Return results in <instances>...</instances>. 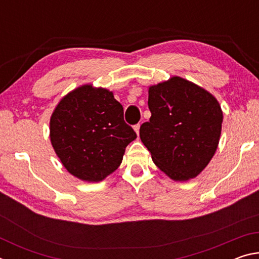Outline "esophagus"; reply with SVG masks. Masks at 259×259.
Returning <instances> with one entry per match:
<instances>
[{
  "mask_svg": "<svg viewBox=\"0 0 259 259\" xmlns=\"http://www.w3.org/2000/svg\"><path fill=\"white\" fill-rule=\"evenodd\" d=\"M139 128H140V124H139V123H138V124H136V125L134 126V129H135L136 134H137V135H139Z\"/></svg>",
  "mask_w": 259,
  "mask_h": 259,
  "instance_id": "34e87169",
  "label": "esophagus"
}]
</instances>
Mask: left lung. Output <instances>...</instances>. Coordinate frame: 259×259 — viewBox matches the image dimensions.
<instances>
[{"instance_id":"obj_1","label":"left lung","mask_w":259,"mask_h":259,"mask_svg":"<svg viewBox=\"0 0 259 259\" xmlns=\"http://www.w3.org/2000/svg\"><path fill=\"white\" fill-rule=\"evenodd\" d=\"M150 121L139 136L161 171L186 182L202 171L217 150L223 112L213 96L179 76L148 88Z\"/></svg>"}]
</instances>
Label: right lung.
<instances>
[{
  "label": "right lung",
  "mask_w": 259,
  "mask_h": 259,
  "mask_svg": "<svg viewBox=\"0 0 259 259\" xmlns=\"http://www.w3.org/2000/svg\"><path fill=\"white\" fill-rule=\"evenodd\" d=\"M136 138L112 91L93 84L68 93L50 119L57 156L69 174L84 182H100L115 171L125 147Z\"/></svg>",
  "instance_id": "right-lung-1"
}]
</instances>
